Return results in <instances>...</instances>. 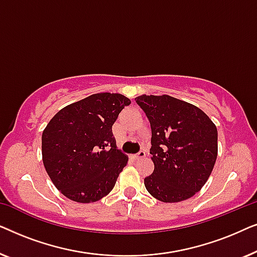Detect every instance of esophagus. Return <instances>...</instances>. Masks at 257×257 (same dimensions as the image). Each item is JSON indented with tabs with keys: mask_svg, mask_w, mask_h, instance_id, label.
I'll list each match as a JSON object with an SVG mask.
<instances>
[{
	"mask_svg": "<svg viewBox=\"0 0 257 257\" xmlns=\"http://www.w3.org/2000/svg\"><path fill=\"white\" fill-rule=\"evenodd\" d=\"M145 156H146L145 151H139L138 153L133 154L132 158H133V159H135V160H139V159H143V158H145Z\"/></svg>",
	"mask_w": 257,
	"mask_h": 257,
	"instance_id": "obj_1",
	"label": "esophagus"
}]
</instances>
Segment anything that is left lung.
Here are the masks:
<instances>
[{"mask_svg":"<svg viewBox=\"0 0 257 257\" xmlns=\"http://www.w3.org/2000/svg\"><path fill=\"white\" fill-rule=\"evenodd\" d=\"M136 103L151 125L153 173L144 179L147 192L163 202L192 198L208 180L217 157V130L205 112L184 100L139 96Z\"/></svg>","mask_w":257,"mask_h":257,"instance_id":"left-lung-1","label":"left lung"}]
</instances>
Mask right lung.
Returning a JSON list of instances; mask_svg holds the SVG:
<instances>
[{
  "instance_id": "right-lung-1",
  "label": "right lung",
  "mask_w": 257,
  "mask_h": 257,
  "mask_svg": "<svg viewBox=\"0 0 257 257\" xmlns=\"http://www.w3.org/2000/svg\"><path fill=\"white\" fill-rule=\"evenodd\" d=\"M131 100L96 93L54 115L42 135L45 171L56 188L76 202H96L113 189L128 158L117 150L112 125Z\"/></svg>"
}]
</instances>
